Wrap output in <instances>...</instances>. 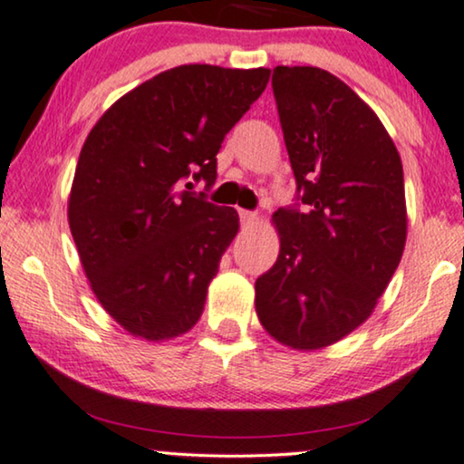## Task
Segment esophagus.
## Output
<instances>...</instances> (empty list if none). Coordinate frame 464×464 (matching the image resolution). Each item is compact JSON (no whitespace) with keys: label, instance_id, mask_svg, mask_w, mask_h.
<instances>
[{"label":"esophagus","instance_id":"obj_1","mask_svg":"<svg viewBox=\"0 0 464 464\" xmlns=\"http://www.w3.org/2000/svg\"><path fill=\"white\" fill-rule=\"evenodd\" d=\"M239 220H242L244 227H250V225H255L256 220H259V216H256L255 212H246V209H239Z\"/></svg>","mask_w":464,"mask_h":464}]
</instances>
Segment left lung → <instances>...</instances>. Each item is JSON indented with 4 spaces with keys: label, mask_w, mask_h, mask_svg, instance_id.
<instances>
[{
    "label": "left lung",
    "mask_w": 464,
    "mask_h": 464,
    "mask_svg": "<svg viewBox=\"0 0 464 464\" xmlns=\"http://www.w3.org/2000/svg\"><path fill=\"white\" fill-rule=\"evenodd\" d=\"M280 126L304 212L278 209L274 267L255 308L274 340L330 347L372 314L407 242L402 162L377 113L314 66H276Z\"/></svg>",
    "instance_id": "obj_1"
}]
</instances>
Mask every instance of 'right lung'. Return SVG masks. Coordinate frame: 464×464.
Wrapping results in <instances>:
<instances>
[{
  "instance_id": "obj_1",
  "label": "right lung",
  "mask_w": 464,
  "mask_h": 464,
  "mask_svg": "<svg viewBox=\"0 0 464 464\" xmlns=\"http://www.w3.org/2000/svg\"><path fill=\"white\" fill-rule=\"evenodd\" d=\"M269 72L164 70L111 104L87 134L68 197L70 233L96 300L132 336L171 340L201 319L239 216L190 188L214 184L225 134Z\"/></svg>"
}]
</instances>
